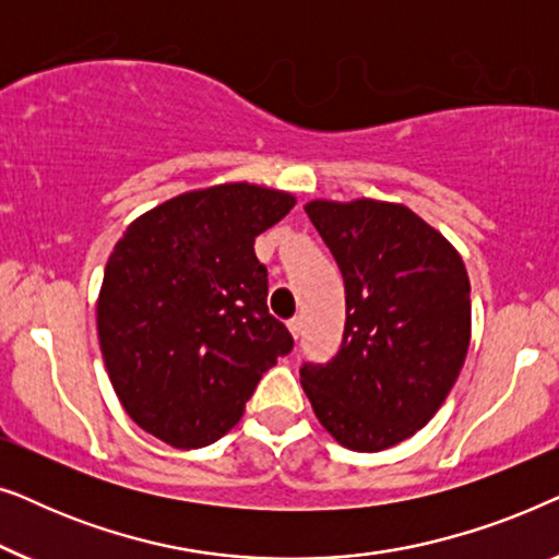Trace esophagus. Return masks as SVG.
Here are the masks:
<instances>
[{
    "label": "esophagus",
    "instance_id": "1",
    "mask_svg": "<svg viewBox=\"0 0 559 559\" xmlns=\"http://www.w3.org/2000/svg\"><path fill=\"white\" fill-rule=\"evenodd\" d=\"M287 328H289V333H293V338H300V333H302V318H293L287 323Z\"/></svg>",
    "mask_w": 559,
    "mask_h": 559
}]
</instances>
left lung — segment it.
<instances>
[{"mask_svg": "<svg viewBox=\"0 0 559 559\" xmlns=\"http://www.w3.org/2000/svg\"><path fill=\"white\" fill-rule=\"evenodd\" d=\"M346 285V331L300 381L343 448L379 453L430 423L471 343V282L457 249L402 203H305Z\"/></svg>", "mask_w": 559, "mask_h": 559, "instance_id": "obj_1", "label": "left lung"}]
</instances>
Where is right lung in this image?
Wrapping results in <instances>:
<instances>
[{"label":"right lung","mask_w":559,"mask_h":559,"mask_svg":"<svg viewBox=\"0 0 559 559\" xmlns=\"http://www.w3.org/2000/svg\"><path fill=\"white\" fill-rule=\"evenodd\" d=\"M297 201L254 182L188 190L127 226L96 302L102 356L127 415L180 450L236 427L249 396L289 354L266 310L254 239Z\"/></svg>","instance_id":"obj_1"}]
</instances>
